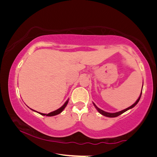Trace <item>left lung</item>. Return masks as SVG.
Here are the masks:
<instances>
[{"label":"left lung","instance_id":"1","mask_svg":"<svg viewBox=\"0 0 157 157\" xmlns=\"http://www.w3.org/2000/svg\"><path fill=\"white\" fill-rule=\"evenodd\" d=\"M142 89H143V87H142ZM141 94H142V91H141V93H140V95L139 98H138V100L136 101V102H135L134 105H132V106H130L129 107L125 109H124V110H123V111H118V112H116V113H108V112H106V111H104L103 110L100 109L98 108V107H97V106L94 104V106H95V107L96 108V109L98 111V112L102 114V115L105 116H107V117H110V118H114V117H117V116H120L121 114L123 113L124 112H125L126 111L129 110V109H132V108H133L134 107H135V106L136 105L137 103L139 102V101L140 98V96H141Z\"/></svg>","mask_w":157,"mask_h":157}]
</instances>
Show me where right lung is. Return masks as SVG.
I'll use <instances>...</instances> for the list:
<instances>
[{
    "label": "right lung",
    "instance_id": "1",
    "mask_svg": "<svg viewBox=\"0 0 157 157\" xmlns=\"http://www.w3.org/2000/svg\"><path fill=\"white\" fill-rule=\"evenodd\" d=\"M68 102V100L66 101V102L64 103V105H63L62 106V107H61L59 109H58L55 110V111H52V112H50V113H48V114H46V113H40V112H38V113H40L41 115L46 116H56V115H57V114L60 113L62 112V111L63 109H64V108L66 107V105H67ZM33 111H34V110H33Z\"/></svg>",
    "mask_w": 157,
    "mask_h": 157
}]
</instances>
